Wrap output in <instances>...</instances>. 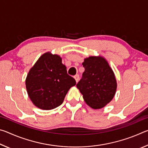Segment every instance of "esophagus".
<instances>
[{"instance_id": "obj_1", "label": "esophagus", "mask_w": 148, "mask_h": 148, "mask_svg": "<svg viewBox=\"0 0 148 148\" xmlns=\"http://www.w3.org/2000/svg\"><path fill=\"white\" fill-rule=\"evenodd\" d=\"M74 79H75V80H76V82H77L79 81V75H76V76H74Z\"/></svg>"}]
</instances>
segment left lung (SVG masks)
Instances as JSON below:
<instances>
[{
  "instance_id": "obj_1",
  "label": "left lung",
  "mask_w": 148,
  "mask_h": 148,
  "mask_svg": "<svg viewBox=\"0 0 148 148\" xmlns=\"http://www.w3.org/2000/svg\"><path fill=\"white\" fill-rule=\"evenodd\" d=\"M82 79L76 85L86 103L93 109H101L113 99L117 89L114 72L102 56L84 59Z\"/></svg>"
}]
</instances>
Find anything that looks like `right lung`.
<instances>
[{
	"label": "right lung",
	"instance_id": "1",
	"mask_svg": "<svg viewBox=\"0 0 148 148\" xmlns=\"http://www.w3.org/2000/svg\"><path fill=\"white\" fill-rule=\"evenodd\" d=\"M28 96L37 108L49 110L60 106L76 80L67 74L62 58L46 52L30 69L25 79Z\"/></svg>",
	"mask_w": 148,
	"mask_h": 148
}]
</instances>
